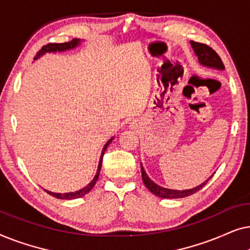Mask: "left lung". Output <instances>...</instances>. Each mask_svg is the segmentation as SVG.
Here are the masks:
<instances>
[{"label": "left lung", "instance_id": "8db88e82", "mask_svg": "<svg viewBox=\"0 0 250 250\" xmlns=\"http://www.w3.org/2000/svg\"><path fill=\"white\" fill-rule=\"evenodd\" d=\"M191 46L196 53V56L198 57V61L201 66L208 67V68H214V69L217 70H224V64L222 62L221 58L218 57V54L215 52V51L209 47L206 44L203 43H198V42H193V41H190ZM141 172H142V181L145 183V186L148 188V190L150 192H152L155 196L160 197V198H167V199H177V198H184L188 196H191V194L196 193L197 191H199L201 188H203L205 184L208 182L205 181L204 183L199 184V186L196 188H192V189H188V190H173V189H166V188H163L156 184L153 181L150 180V177L146 175L145 168H143L142 164H141Z\"/></svg>", "mask_w": 250, "mask_h": 250}]
</instances>
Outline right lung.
I'll use <instances>...</instances> for the list:
<instances>
[{"instance_id":"right-lung-1","label":"right lung","mask_w":250,"mask_h":250,"mask_svg":"<svg viewBox=\"0 0 250 250\" xmlns=\"http://www.w3.org/2000/svg\"><path fill=\"white\" fill-rule=\"evenodd\" d=\"M82 41L80 39H74L71 40L70 42H67V43H50L47 44V45H44L42 49H41L37 54L34 58V60H37L39 58H41L43 56V54L45 53H51V52H63V51H68V50H73L75 47H77L80 45ZM112 140L114 138H111L110 140H108V142L105 143L104 149H102V152H101V157H100V160H99V165H98V169H97V174H95V176L93 177V180L91 181L90 183L87 184L86 187H84L83 189L81 190H77L75 191V192H67V193H57V192H51L49 190H45L47 193L50 194V196L52 197H56L58 199H63V200H71V199H77V198H81L85 196V194L90 192V191L93 189V187L95 186V183H97V181L99 179V174H100V170H101V165H102V157H104L105 150H107L108 146L110 145L112 142Z\"/></svg>"}]
</instances>
